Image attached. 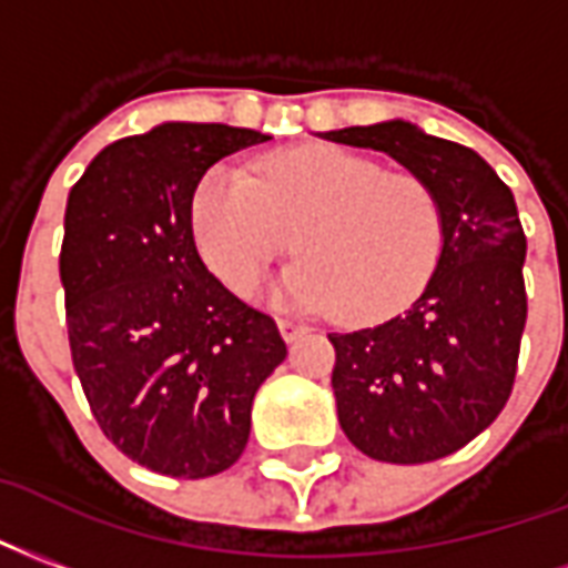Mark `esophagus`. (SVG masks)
<instances>
[{"label": "esophagus", "mask_w": 568, "mask_h": 568, "mask_svg": "<svg viewBox=\"0 0 568 568\" xmlns=\"http://www.w3.org/2000/svg\"><path fill=\"white\" fill-rule=\"evenodd\" d=\"M278 329L284 335V342H296L300 335L308 333V326L300 324V321H278Z\"/></svg>", "instance_id": "obj_1"}]
</instances>
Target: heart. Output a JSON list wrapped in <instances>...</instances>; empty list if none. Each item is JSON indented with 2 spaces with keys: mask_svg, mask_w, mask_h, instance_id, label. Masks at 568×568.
Instances as JSON below:
<instances>
[{
  "mask_svg": "<svg viewBox=\"0 0 568 568\" xmlns=\"http://www.w3.org/2000/svg\"><path fill=\"white\" fill-rule=\"evenodd\" d=\"M202 256L235 293H247L296 235L305 260L275 287L281 302L329 308L375 324L417 300L445 247L436 190L415 172H384L338 148L268 156L260 178L217 165L193 199Z\"/></svg>",
  "mask_w": 568,
  "mask_h": 568,
  "instance_id": "b5f03b06",
  "label": "heart"
}]
</instances>
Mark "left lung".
<instances>
[{"label": "left lung", "mask_w": 568, "mask_h": 568, "mask_svg": "<svg viewBox=\"0 0 568 568\" xmlns=\"http://www.w3.org/2000/svg\"><path fill=\"white\" fill-rule=\"evenodd\" d=\"M372 148L436 190L445 247L417 302L387 324L333 333V393L351 445L381 463L448 457L511 396L527 324V235L511 190L471 148L405 120L324 132Z\"/></svg>", "instance_id": "1"}]
</instances>
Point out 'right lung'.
<instances>
[{"instance_id":"1","label":"right lung","mask_w":568,"mask_h":568,"mask_svg":"<svg viewBox=\"0 0 568 568\" xmlns=\"http://www.w3.org/2000/svg\"><path fill=\"white\" fill-rule=\"evenodd\" d=\"M263 142L226 123H163L99 151L65 202L74 372L105 438L160 475L230 469L254 393L287 357L275 321L223 287L193 242L202 175Z\"/></svg>"}]
</instances>
